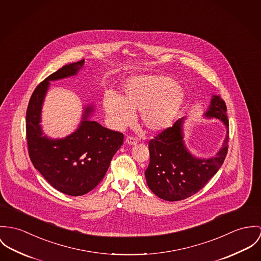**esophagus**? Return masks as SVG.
Segmentation results:
<instances>
[{
  "label": "esophagus",
  "instance_id": "1",
  "mask_svg": "<svg viewBox=\"0 0 261 261\" xmlns=\"http://www.w3.org/2000/svg\"><path fill=\"white\" fill-rule=\"evenodd\" d=\"M126 143L128 145H131V146H134V145H136L138 143V141H137V139L134 138V137H127V138H126Z\"/></svg>",
  "mask_w": 261,
  "mask_h": 261
}]
</instances>
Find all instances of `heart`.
Instances as JSON below:
<instances>
[{
	"label": "heart",
	"instance_id": "1",
	"mask_svg": "<svg viewBox=\"0 0 261 261\" xmlns=\"http://www.w3.org/2000/svg\"><path fill=\"white\" fill-rule=\"evenodd\" d=\"M185 99L184 90L164 75L136 76L127 81L119 97L107 93L103 108L116 129L133 124L140 112L141 123L150 133H160L173 124Z\"/></svg>",
	"mask_w": 261,
	"mask_h": 261
}]
</instances>
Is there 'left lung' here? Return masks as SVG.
<instances>
[{
	"mask_svg": "<svg viewBox=\"0 0 261 261\" xmlns=\"http://www.w3.org/2000/svg\"><path fill=\"white\" fill-rule=\"evenodd\" d=\"M226 111L223 99L219 95H212L203 113L205 119H219L226 129L223 143L213 157H197L188 150L184 140L185 117L150 141V163L145 178L154 194L167 201H179L198 192L216 174L228 150L229 124Z\"/></svg>",
	"mask_w": 261,
	"mask_h": 261,
	"instance_id": "8db88e82",
	"label": "left lung"
}]
</instances>
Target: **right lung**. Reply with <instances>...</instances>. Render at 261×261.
Segmentation results:
<instances>
[{"mask_svg":"<svg viewBox=\"0 0 261 261\" xmlns=\"http://www.w3.org/2000/svg\"><path fill=\"white\" fill-rule=\"evenodd\" d=\"M85 67V61L63 66L35 89L30 99L26 131L29 156L34 167L60 192L84 195L94 189L107 172L110 162L123 144L122 133L93 121L95 105L83 106L77 129L63 138L45 134L42 122L43 104L50 82L75 77Z\"/></svg>","mask_w":261,"mask_h":261,"instance_id":"obj_1","label":"right lung"}]
</instances>
